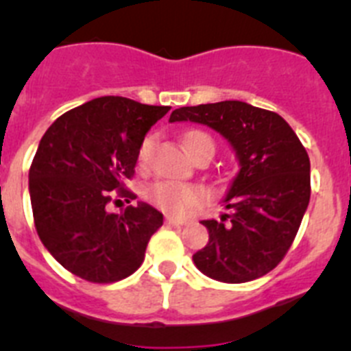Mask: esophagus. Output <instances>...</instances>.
<instances>
[{
  "instance_id": "obj_1",
  "label": "esophagus",
  "mask_w": 351,
  "mask_h": 351,
  "mask_svg": "<svg viewBox=\"0 0 351 351\" xmlns=\"http://www.w3.org/2000/svg\"><path fill=\"white\" fill-rule=\"evenodd\" d=\"M165 223H167V225L184 226V225H188V223H190V219H186V218H173V216H167Z\"/></svg>"
}]
</instances>
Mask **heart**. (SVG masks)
Instances as JSON below:
<instances>
[{"label":"heart","mask_w":351,"mask_h":351,"mask_svg":"<svg viewBox=\"0 0 351 351\" xmlns=\"http://www.w3.org/2000/svg\"><path fill=\"white\" fill-rule=\"evenodd\" d=\"M154 141L156 137L154 135H147L144 137V141L141 142L137 151V163L141 169H145L151 161V154H153ZM210 142L209 137L202 132H186L182 135V142H184L188 153L193 154L195 149L200 145V142ZM214 145V144H213ZM149 200L154 204L160 210L170 214V216H182L190 209H193L195 206L204 200L202 190L195 184H182V182L176 181H158L154 182L147 191Z\"/></svg>","instance_id":"b5f03b06"}]
</instances>
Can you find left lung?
Wrapping results in <instances>:
<instances>
[{
    "label": "left lung",
    "mask_w": 351,
    "mask_h": 351,
    "mask_svg": "<svg viewBox=\"0 0 351 351\" xmlns=\"http://www.w3.org/2000/svg\"><path fill=\"white\" fill-rule=\"evenodd\" d=\"M170 121L219 132L241 163L221 219H204L209 244L193 255L204 274L223 283L262 278L290 250L311 197L309 156L280 114L237 100L176 108Z\"/></svg>",
    "instance_id": "obj_1"
}]
</instances>
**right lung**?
Returning <instances> with one entry per match:
<instances>
[{"mask_svg":"<svg viewBox=\"0 0 351 351\" xmlns=\"http://www.w3.org/2000/svg\"><path fill=\"white\" fill-rule=\"evenodd\" d=\"M170 107L101 96L71 108L49 126L29 167L35 228L49 253L89 283H116L144 262L163 214L147 204L107 213L126 188L145 133ZM121 202V200H119Z\"/></svg>","mask_w":351,"mask_h":351,"instance_id":"1","label":"right lung"}]
</instances>
